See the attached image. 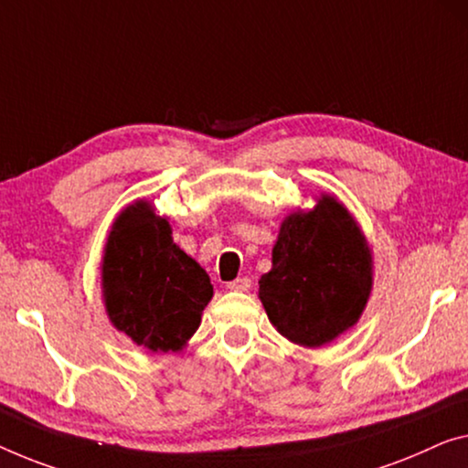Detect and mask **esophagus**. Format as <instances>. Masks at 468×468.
Returning <instances> with one entry per match:
<instances>
[{"label": "esophagus", "instance_id": "obj_1", "mask_svg": "<svg viewBox=\"0 0 468 468\" xmlns=\"http://www.w3.org/2000/svg\"><path fill=\"white\" fill-rule=\"evenodd\" d=\"M250 285H252V282H250L248 277H239V279H235V282L227 283V288L231 292H248Z\"/></svg>", "mask_w": 468, "mask_h": 468}]
</instances>
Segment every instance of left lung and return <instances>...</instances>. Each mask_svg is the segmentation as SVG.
I'll list each match as a JSON object with an SVG mask.
<instances>
[{
    "label": "left lung",
    "mask_w": 468,
    "mask_h": 468,
    "mask_svg": "<svg viewBox=\"0 0 468 468\" xmlns=\"http://www.w3.org/2000/svg\"><path fill=\"white\" fill-rule=\"evenodd\" d=\"M285 216L273 267L258 282L269 322L304 348L330 345L359 322L374 285L372 248L336 195Z\"/></svg>",
    "instance_id": "obj_1"
}]
</instances>
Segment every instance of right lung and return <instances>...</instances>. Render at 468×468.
Instances as JSON below:
<instances>
[{
    "label": "right lung",
    "mask_w": 468,
    "mask_h": 468,
    "mask_svg": "<svg viewBox=\"0 0 468 468\" xmlns=\"http://www.w3.org/2000/svg\"><path fill=\"white\" fill-rule=\"evenodd\" d=\"M101 271L109 322L151 353L183 351L214 296L210 277L174 243L167 216L146 199L117 214Z\"/></svg>",
    "instance_id": "1"
}]
</instances>
